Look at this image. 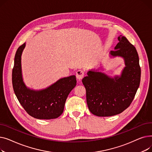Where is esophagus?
<instances>
[{
    "label": "esophagus",
    "mask_w": 152,
    "mask_h": 152,
    "mask_svg": "<svg viewBox=\"0 0 152 152\" xmlns=\"http://www.w3.org/2000/svg\"><path fill=\"white\" fill-rule=\"evenodd\" d=\"M84 76V71L79 69V70H77L76 71V78L78 79L79 81L81 80V79L83 78Z\"/></svg>",
    "instance_id": "obj_1"
}]
</instances>
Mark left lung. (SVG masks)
Masks as SVG:
<instances>
[{
	"label": "left lung",
	"mask_w": 152,
	"mask_h": 152,
	"mask_svg": "<svg viewBox=\"0 0 152 152\" xmlns=\"http://www.w3.org/2000/svg\"><path fill=\"white\" fill-rule=\"evenodd\" d=\"M118 39L115 50L110 54L124 58L126 66L121 76L111 77L102 72L91 70L82 80L89 110L97 116L122 113L131 105L140 85L141 69L136 49L126 37L119 36Z\"/></svg>",
	"instance_id": "8db88e82"
}]
</instances>
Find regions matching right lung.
Instances as JSON below:
<instances>
[{
  "label": "right lung",
  "mask_w": 152,
  "mask_h": 152,
  "mask_svg": "<svg viewBox=\"0 0 152 152\" xmlns=\"http://www.w3.org/2000/svg\"><path fill=\"white\" fill-rule=\"evenodd\" d=\"M25 43L16 52L12 70V84L19 102L32 117L40 119H50L59 117L63 112L69 94L76 85L75 75L60 79L47 88L35 91L24 83L21 73V58Z\"/></svg>",
  "instance_id": "1"
}]
</instances>
